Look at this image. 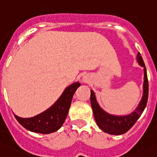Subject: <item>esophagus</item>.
Masks as SVG:
<instances>
[{
  "label": "esophagus",
  "instance_id": "esophagus-1",
  "mask_svg": "<svg viewBox=\"0 0 157 157\" xmlns=\"http://www.w3.org/2000/svg\"><path fill=\"white\" fill-rule=\"evenodd\" d=\"M83 81H84V82H87V79L85 78V77H83Z\"/></svg>",
  "mask_w": 157,
  "mask_h": 157
}]
</instances>
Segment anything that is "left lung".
<instances>
[{"label":"left lung","mask_w":157,"mask_h":157,"mask_svg":"<svg viewBox=\"0 0 157 157\" xmlns=\"http://www.w3.org/2000/svg\"><path fill=\"white\" fill-rule=\"evenodd\" d=\"M137 61L139 64L144 68L143 94L138 107L130 115H125V116L109 115L99 106L96 100L94 92L92 90H90V104L93 109L94 119L97 122V125L105 132L111 135H121L125 133L134 125L146 108L148 101V95H149V83H148L146 67L140 52L137 54Z\"/></svg>","instance_id":"1"}]
</instances>
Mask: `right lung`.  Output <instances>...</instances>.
I'll use <instances>...</instances> for the list:
<instances>
[{"mask_svg":"<svg viewBox=\"0 0 157 157\" xmlns=\"http://www.w3.org/2000/svg\"><path fill=\"white\" fill-rule=\"evenodd\" d=\"M80 86L79 82L72 83L64 90L59 98L45 112L32 118H21L14 115L24 128L33 132L49 134L61 128L67 118L72 99L76 90Z\"/></svg>","mask_w":157,"mask_h":157,"instance_id":"obj_1","label":"right lung"}]
</instances>
